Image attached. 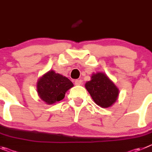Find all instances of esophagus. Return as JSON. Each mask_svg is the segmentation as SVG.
<instances>
[{
  "label": "esophagus",
  "instance_id": "esophagus-1",
  "mask_svg": "<svg viewBox=\"0 0 152 152\" xmlns=\"http://www.w3.org/2000/svg\"><path fill=\"white\" fill-rule=\"evenodd\" d=\"M82 83H83V81H82L81 79H76V80H75V85L76 86H79V85H81Z\"/></svg>",
  "mask_w": 152,
  "mask_h": 152
}]
</instances>
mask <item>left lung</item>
<instances>
[{
	"label": "left lung",
	"mask_w": 152,
	"mask_h": 152,
	"mask_svg": "<svg viewBox=\"0 0 152 152\" xmlns=\"http://www.w3.org/2000/svg\"><path fill=\"white\" fill-rule=\"evenodd\" d=\"M85 86L95 103L103 108L110 107L115 103L120 93L113 82L102 72L93 73L91 80L86 82Z\"/></svg>",
	"instance_id": "obj_1"
}]
</instances>
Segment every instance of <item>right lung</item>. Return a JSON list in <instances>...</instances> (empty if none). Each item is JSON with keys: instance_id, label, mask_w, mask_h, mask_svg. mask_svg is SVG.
Listing matches in <instances>:
<instances>
[{"instance_id": "1", "label": "right lung", "mask_w": 152, "mask_h": 152, "mask_svg": "<svg viewBox=\"0 0 152 152\" xmlns=\"http://www.w3.org/2000/svg\"><path fill=\"white\" fill-rule=\"evenodd\" d=\"M36 86L42 101L47 104H53L64 99L66 92L73 87V84L66 76L50 69L38 79Z\"/></svg>"}]
</instances>
